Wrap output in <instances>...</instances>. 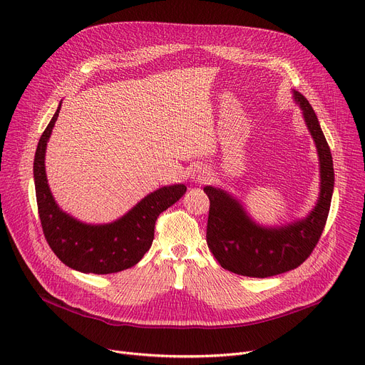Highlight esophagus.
<instances>
[{
	"mask_svg": "<svg viewBox=\"0 0 365 365\" xmlns=\"http://www.w3.org/2000/svg\"><path fill=\"white\" fill-rule=\"evenodd\" d=\"M190 179H192V182H195V183H204L208 179L207 168L197 165L192 171H190Z\"/></svg>",
	"mask_w": 365,
	"mask_h": 365,
	"instance_id": "esophagus-1",
	"label": "esophagus"
}]
</instances>
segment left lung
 Listing matches in <instances>:
<instances>
[{"label": "left lung", "instance_id": "obj_1", "mask_svg": "<svg viewBox=\"0 0 365 365\" xmlns=\"http://www.w3.org/2000/svg\"><path fill=\"white\" fill-rule=\"evenodd\" d=\"M293 98L314 139L319 161V194L308 216L279 226H264L248 215L234 194L204 186L210 200L208 248L223 269L238 275L266 278L294 269L312 253L329 217L334 189L331 152L309 102L296 90Z\"/></svg>", "mask_w": 365, "mask_h": 365}]
</instances>
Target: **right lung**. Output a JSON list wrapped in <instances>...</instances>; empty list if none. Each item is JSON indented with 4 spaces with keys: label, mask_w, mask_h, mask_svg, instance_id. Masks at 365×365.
<instances>
[{
    "label": "right lung",
    "mask_w": 365,
    "mask_h": 365,
    "mask_svg": "<svg viewBox=\"0 0 365 365\" xmlns=\"http://www.w3.org/2000/svg\"><path fill=\"white\" fill-rule=\"evenodd\" d=\"M61 106L62 102L38 142L34 160L35 194L44 237L54 255L75 271L98 275L121 272L140 262L152 245L157 217L185 195L186 186L176 183L158 187L109 223H86L63 212L46 175V149Z\"/></svg>",
    "instance_id": "1"
}]
</instances>
